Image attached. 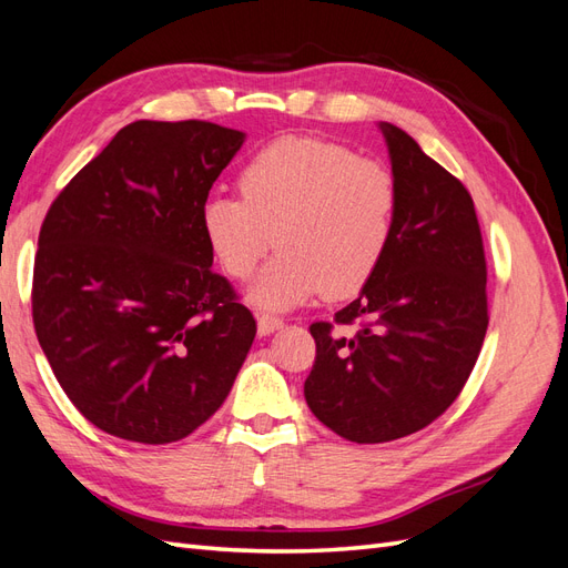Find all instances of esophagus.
I'll use <instances>...</instances> for the list:
<instances>
[{"mask_svg":"<svg viewBox=\"0 0 568 568\" xmlns=\"http://www.w3.org/2000/svg\"><path fill=\"white\" fill-rule=\"evenodd\" d=\"M284 326V320L282 317H274V315H261L257 317V334L261 336H267L272 332H277Z\"/></svg>","mask_w":568,"mask_h":568,"instance_id":"obj_1","label":"esophagus"}]
</instances>
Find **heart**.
I'll return each instance as SVG.
<instances>
[{
	"label": "heart",
	"instance_id": "b5f03b06",
	"mask_svg": "<svg viewBox=\"0 0 568 568\" xmlns=\"http://www.w3.org/2000/svg\"><path fill=\"white\" fill-rule=\"evenodd\" d=\"M236 184L242 199H205L201 227L232 280H248L277 244L248 294L257 307L288 311L317 294L348 298L382 267L400 205L386 163L284 136L251 156Z\"/></svg>",
	"mask_w": 568,
	"mask_h": 568
}]
</instances>
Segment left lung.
I'll list each match as a JSON object with an SVG mask.
<instances>
[{
  "label": "left lung",
  "instance_id": "1",
  "mask_svg": "<svg viewBox=\"0 0 568 568\" xmlns=\"http://www.w3.org/2000/svg\"><path fill=\"white\" fill-rule=\"evenodd\" d=\"M400 189L382 267L334 322H313V415L353 443L419 432L467 384L488 329L486 253L471 194L400 128L382 125ZM355 325L346 337L337 329Z\"/></svg>",
  "mask_w": 568,
  "mask_h": 568
}]
</instances>
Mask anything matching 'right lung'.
<instances>
[{
    "label": "right lung",
    "mask_w": 568,
    "mask_h": 568,
    "mask_svg": "<svg viewBox=\"0 0 568 568\" xmlns=\"http://www.w3.org/2000/svg\"><path fill=\"white\" fill-rule=\"evenodd\" d=\"M244 132L136 120L49 205L32 322L51 372L101 432L163 445L215 415L255 320L217 274L201 227Z\"/></svg>",
    "instance_id": "add662e5"
}]
</instances>
